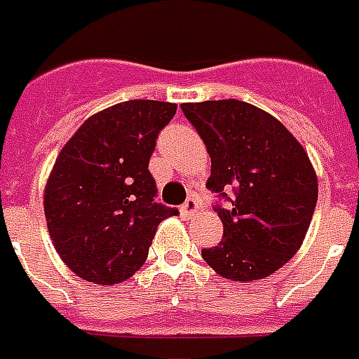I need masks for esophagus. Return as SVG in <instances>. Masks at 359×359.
Masks as SVG:
<instances>
[{
	"label": "esophagus",
	"instance_id": "34e87169",
	"mask_svg": "<svg viewBox=\"0 0 359 359\" xmlns=\"http://www.w3.org/2000/svg\"><path fill=\"white\" fill-rule=\"evenodd\" d=\"M197 210H199V205H197V201L194 197H190V199L180 207V214H182L184 218H191L194 214H197Z\"/></svg>",
	"mask_w": 359,
	"mask_h": 359
}]
</instances>
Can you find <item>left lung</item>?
<instances>
[{"label":"left lung","instance_id":"left-lung-1","mask_svg":"<svg viewBox=\"0 0 359 359\" xmlns=\"http://www.w3.org/2000/svg\"><path fill=\"white\" fill-rule=\"evenodd\" d=\"M210 154L207 186L233 190L216 208L224 240L201 251L231 281L272 276L300 250L318 197V180L302 143L273 115L236 98L180 104Z\"/></svg>","mask_w":359,"mask_h":359}]
</instances>
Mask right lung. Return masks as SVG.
<instances>
[{"label":"right lung","instance_id":"add662e5","mask_svg":"<svg viewBox=\"0 0 359 359\" xmlns=\"http://www.w3.org/2000/svg\"><path fill=\"white\" fill-rule=\"evenodd\" d=\"M177 104L126 100L91 115L59 152L44 188L53 248L86 281L115 285L147 261L160 222L149 160Z\"/></svg>","mask_w":359,"mask_h":359}]
</instances>
